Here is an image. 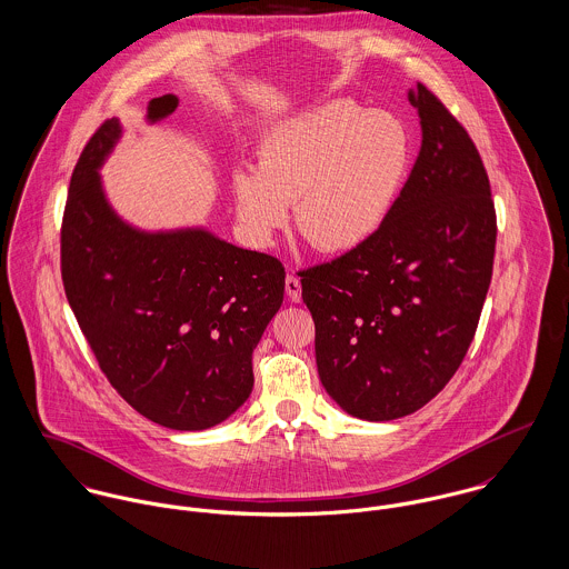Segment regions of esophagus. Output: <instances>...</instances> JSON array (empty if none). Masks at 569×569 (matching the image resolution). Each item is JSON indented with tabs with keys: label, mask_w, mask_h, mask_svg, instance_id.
<instances>
[{
	"label": "esophagus",
	"mask_w": 569,
	"mask_h": 569,
	"mask_svg": "<svg viewBox=\"0 0 569 569\" xmlns=\"http://www.w3.org/2000/svg\"><path fill=\"white\" fill-rule=\"evenodd\" d=\"M286 292H288V297H290L292 303H299V301H301V281H299V277L292 274V272L286 277Z\"/></svg>",
	"instance_id": "obj_1"
}]
</instances>
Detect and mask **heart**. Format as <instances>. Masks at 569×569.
<instances>
[{
	"instance_id": "heart-1",
	"label": "heart",
	"mask_w": 569,
	"mask_h": 569,
	"mask_svg": "<svg viewBox=\"0 0 569 569\" xmlns=\"http://www.w3.org/2000/svg\"><path fill=\"white\" fill-rule=\"evenodd\" d=\"M412 159L403 124L349 100H331L263 132L257 170L231 179L236 216L268 247L295 204L299 233L320 253H351L388 220Z\"/></svg>"
}]
</instances>
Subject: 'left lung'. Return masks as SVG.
<instances>
[{
  "mask_svg": "<svg viewBox=\"0 0 569 569\" xmlns=\"http://www.w3.org/2000/svg\"><path fill=\"white\" fill-rule=\"evenodd\" d=\"M408 100L421 150L388 220L365 247L299 272L320 381L365 421L412 415L441 392L493 274L498 227L482 159L428 87Z\"/></svg>",
  "mask_w": 569,
  "mask_h": 569,
  "instance_id": "left-lung-1",
  "label": "left lung"
}]
</instances>
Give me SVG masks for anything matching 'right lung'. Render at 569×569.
<instances>
[{
	"label": "right lung",
	"instance_id": "right-lung-1",
	"mask_svg": "<svg viewBox=\"0 0 569 569\" xmlns=\"http://www.w3.org/2000/svg\"><path fill=\"white\" fill-rule=\"evenodd\" d=\"M177 107V96L154 98L146 120ZM120 137V120H107L73 168L64 295L102 373L139 415L170 430H207L253 390V349L283 303L286 270L202 227L141 231L124 222L98 172Z\"/></svg>",
	"mask_w": 569,
	"mask_h": 569
}]
</instances>
